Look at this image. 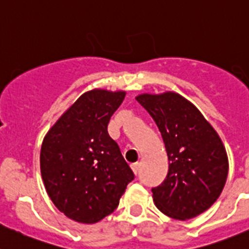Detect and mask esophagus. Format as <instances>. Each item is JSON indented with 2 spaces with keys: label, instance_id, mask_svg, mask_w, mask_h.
Wrapping results in <instances>:
<instances>
[{
  "label": "esophagus",
  "instance_id": "1",
  "mask_svg": "<svg viewBox=\"0 0 249 249\" xmlns=\"http://www.w3.org/2000/svg\"><path fill=\"white\" fill-rule=\"evenodd\" d=\"M130 166H131L132 172H134L135 174H138L139 169H140V163H139V162H135V163H131Z\"/></svg>",
  "mask_w": 249,
  "mask_h": 249
}]
</instances>
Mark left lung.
I'll return each instance as SVG.
<instances>
[{
	"label": "left lung",
	"instance_id": "obj_1",
	"mask_svg": "<svg viewBox=\"0 0 249 249\" xmlns=\"http://www.w3.org/2000/svg\"><path fill=\"white\" fill-rule=\"evenodd\" d=\"M136 101L159 126L168 156V173L152 188L164 215L188 220L208 210L221 194L229 160L217 132L198 108L178 93L140 94Z\"/></svg>",
	"mask_w": 249,
	"mask_h": 249
}]
</instances>
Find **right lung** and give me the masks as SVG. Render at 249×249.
<instances>
[{
	"label": "right lung",
	"instance_id": "1",
	"mask_svg": "<svg viewBox=\"0 0 249 249\" xmlns=\"http://www.w3.org/2000/svg\"><path fill=\"white\" fill-rule=\"evenodd\" d=\"M125 98L124 90L83 93L43 140L40 171L44 185L62 213L82 224H96L119 205L134 173L108 123Z\"/></svg>",
	"mask_w": 249,
	"mask_h": 249
}]
</instances>
